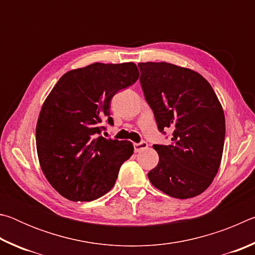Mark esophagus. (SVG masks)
Segmentation results:
<instances>
[{
    "instance_id": "1",
    "label": "esophagus",
    "mask_w": 255,
    "mask_h": 255,
    "mask_svg": "<svg viewBox=\"0 0 255 255\" xmlns=\"http://www.w3.org/2000/svg\"><path fill=\"white\" fill-rule=\"evenodd\" d=\"M147 147H148V144H147V141H145V140H141L140 143L133 144V150H135L136 153L140 152V150H143Z\"/></svg>"
}]
</instances>
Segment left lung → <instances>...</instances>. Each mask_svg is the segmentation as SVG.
<instances>
[{
	"label": "left lung",
	"instance_id": "8db88e82",
	"mask_svg": "<svg viewBox=\"0 0 255 255\" xmlns=\"http://www.w3.org/2000/svg\"><path fill=\"white\" fill-rule=\"evenodd\" d=\"M140 85L158 130L170 145H153L158 164L148 172L155 188L179 199L204 192L221 165L225 116L211 85L199 73L169 63H139Z\"/></svg>",
	"mask_w": 255,
	"mask_h": 255
}]
</instances>
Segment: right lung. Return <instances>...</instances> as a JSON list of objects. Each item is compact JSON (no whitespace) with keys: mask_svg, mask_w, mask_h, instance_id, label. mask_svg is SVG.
I'll list each match as a JSON object with an SVG mask.
<instances>
[{"mask_svg":"<svg viewBox=\"0 0 255 255\" xmlns=\"http://www.w3.org/2000/svg\"><path fill=\"white\" fill-rule=\"evenodd\" d=\"M133 63L102 64L64 74L42 105L36 128L41 170L56 191L72 201H91L110 191L131 156L128 140L101 136L114 125L110 101L135 83Z\"/></svg>","mask_w":255,"mask_h":255,"instance_id":"right-lung-1","label":"right lung"}]
</instances>
